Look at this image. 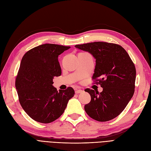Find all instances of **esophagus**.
<instances>
[{
    "mask_svg": "<svg viewBox=\"0 0 151 151\" xmlns=\"http://www.w3.org/2000/svg\"><path fill=\"white\" fill-rule=\"evenodd\" d=\"M83 92V91L81 89H76V91H75L76 94H79V93H81Z\"/></svg>",
    "mask_w": 151,
    "mask_h": 151,
    "instance_id": "obj_1",
    "label": "esophagus"
}]
</instances>
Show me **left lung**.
Wrapping results in <instances>:
<instances>
[{
    "label": "left lung",
    "mask_w": 151,
    "mask_h": 151,
    "mask_svg": "<svg viewBox=\"0 0 151 151\" xmlns=\"http://www.w3.org/2000/svg\"><path fill=\"white\" fill-rule=\"evenodd\" d=\"M75 47L96 59L93 79L103 88L101 93L85 89L91 99L85 105L86 112L99 122L113 119L123 111L134 95L136 77L134 63L125 50L116 44L98 42Z\"/></svg>",
    "instance_id": "left-lung-1"
}]
</instances>
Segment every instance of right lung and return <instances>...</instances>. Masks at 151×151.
<instances>
[{
  "label": "right lung",
  "instance_id": "right-lung-1",
  "mask_svg": "<svg viewBox=\"0 0 151 151\" xmlns=\"http://www.w3.org/2000/svg\"><path fill=\"white\" fill-rule=\"evenodd\" d=\"M70 48L43 44L29 50L22 58L16 88L22 108L36 122L48 123L57 120L74 96L70 87L58 92L53 86V77L62 74L58 55Z\"/></svg>",
  "mask_w": 151,
  "mask_h": 151
}]
</instances>
